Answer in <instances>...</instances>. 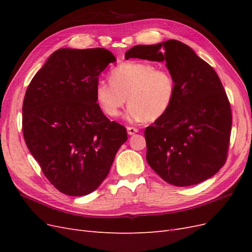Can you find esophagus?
Here are the masks:
<instances>
[{"label": "esophagus", "instance_id": "1", "mask_svg": "<svg viewBox=\"0 0 252 252\" xmlns=\"http://www.w3.org/2000/svg\"><path fill=\"white\" fill-rule=\"evenodd\" d=\"M138 131H139V129H138V128H135V127H130V126H128V127H127V132H128V134H129V135H132V134L136 133Z\"/></svg>", "mask_w": 252, "mask_h": 252}]
</instances>
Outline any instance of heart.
<instances>
[{
  "label": "heart",
  "instance_id": "heart-1",
  "mask_svg": "<svg viewBox=\"0 0 252 252\" xmlns=\"http://www.w3.org/2000/svg\"><path fill=\"white\" fill-rule=\"evenodd\" d=\"M175 91V81L168 70L157 69L147 62L129 61L112 68L110 81L96 83L95 97L108 117L118 118L128 96L127 120L152 122L168 111Z\"/></svg>",
  "mask_w": 252,
  "mask_h": 252
}]
</instances>
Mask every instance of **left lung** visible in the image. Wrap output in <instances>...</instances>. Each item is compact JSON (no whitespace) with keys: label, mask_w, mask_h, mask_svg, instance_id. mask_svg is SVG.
Listing matches in <instances>:
<instances>
[{"label":"left lung","mask_w":252,"mask_h":252,"mask_svg":"<svg viewBox=\"0 0 252 252\" xmlns=\"http://www.w3.org/2000/svg\"><path fill=\"white\" fill-rule=\"evenodd\" d=\"M130 58L165 61L177 87L168 111L145 129L149 166L174 186L211 178L226 163L232 125L230 103L215 69L177 40L136 45L125 53Z\"/></svg>","instance_id":"obj_1"}]
</instances>
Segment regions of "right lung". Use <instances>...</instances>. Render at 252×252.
Listing matches in <instances>:
<instances>
[{"label": "right lung", "mask_w": 252, "mask_h": 252, "mask_svg": "<svg viewBox=\"0 0 252 252\" xmlns=\"http://www.w3.org/2000/svg\"><path fill=\"white\" fill-rule=\"evenodd\" d=\"M117 59L104 48H61L26 90L22 129L30 154L60 192L89 194L107 177L126 128L96 103L98 75Z\"/></svg>", "instance_id": "1"}]
</instances>
